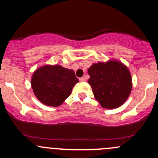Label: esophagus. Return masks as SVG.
I'll return each mask as SVG.
<instances>
[{"label":"esophagus","instance_id":"34e87169","mask_svg":"<svg viewBox=\"0 0 158 158\" xmlns=\"http://www.w3.org/2000/svg\"><path fill=\"white\" fill-rule=\"evenodd\" d=\"M79 81H80V82H85V77H81V78H79Z\"/></svg>","mask_w":158,"mask_h":158}]
</instances>
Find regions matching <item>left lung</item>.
I'll use <instances>...</instances> for the list:
<instances>
[{
	"label": "left lung",
	"instance_id": "left-lung-1",
	"mask_svg": "<svg viewBox=\"0 0 158 158\" xmlns=\"http://www.w3.org/2000/svg\"><path fill=\"white\" fill-rule=\"evenodd\" d=\"M88 73L89 84L102 107L115 109L128 98L132 88L131 77L128 68L122 63L111 60L95 63Z\"/></svg>",
	"mask_w": 158,
	"mask_h": 158
}]
</instances>
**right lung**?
Listing matches in <instances>:
<instances>
[{
  "label": "right lung",
  "mask_w": 158,
  "mask_h": 158,
  "mask_svg": "<svg viewBox=\"0 0 158 158\" xmlns=\"http://www.w3.org/2000/svg\"><path fill=\"white\" fill-rule=\"evenodd\" d=\"M79 82L73 70L59 65L44 66L36 69L31 79V86L36 98L46 106H60L71 94Z\"/></svg>",
  "instance_id": "add662e5"
}]
</instances>
